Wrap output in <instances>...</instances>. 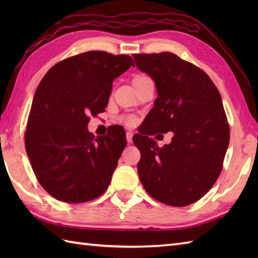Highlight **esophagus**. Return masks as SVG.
<instances>
[{"instance_id":"1","label":"esophagus","mask_w":258,"mask_h":258,"mask_svg":"<svg viewBox=\"0 0 258 258\" xmlns=\"http://www.w3.org/2000/svg\"><path fill=\"white\" fill-rule=\"evenodd\" d=\"M126 141H127L128 144L132 143V142H133V132H131V131L126 132Z\"/></svg>"}]
</instances>
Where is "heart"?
Returning a JSON list of instances; mask_svg holds the SVG:
<instances>
[{"instance_id":"obj_1","label":"heart","mask_w":258,"mask_h":258,"mask_svg":"<svg viewBox=\"0 0 258 258\" xmlns=\"http://www.w3.org/2000/svg\"><path fill=\"white\" fill-rule=\"evenodd\" d=\"M135 117L134 116H127V117H125L124 118V122L126 123V124H130V125H132V124H134L135 123Z\"/></svg>"}]
</instances>
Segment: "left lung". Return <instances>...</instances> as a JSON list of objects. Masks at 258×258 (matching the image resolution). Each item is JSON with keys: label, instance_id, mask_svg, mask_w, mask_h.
Masks as SVG:
<instances>
[{"label": "left lung", "instance_id": "obj_1", "mask_svg": "<svg viewBox=\"0 0 258 258\" xmlns=\"http://www.w3.org/2000/svg\"><path fill=\"white\" fill-rule=\"evenodd\" d=\"M133 57L138 69L154 81L157 92L146 128L133 138L141 152V183L164 204H193L220 176L229 143L220 92L204 71L173 53ZM167 132H173L172 142L163 148L147 136Z\"/></svg>", "mask_w": 258, "mask_h": 258}]
</instances>
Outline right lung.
Instances as JSON below:
<instances>
[{
    "instance_id": "1",
    "label": "right lung",
    "mask_w": 258,
    "mask_h": 258,
    "mask_svg": "<svg viewBox=\"0 0 258 258\" xmlns=\"http://www.w3.org/2000/svg\"><path fill=\"white\" fill-rule=\"evenodd\" d=\"M133 58L89 51L54 65L38 84L25 132V150L36 178L54 199L84 203L111 183L125 149V132H89L90 115L105 111L114 80Z\"/></svg>"
}]
</instances>
